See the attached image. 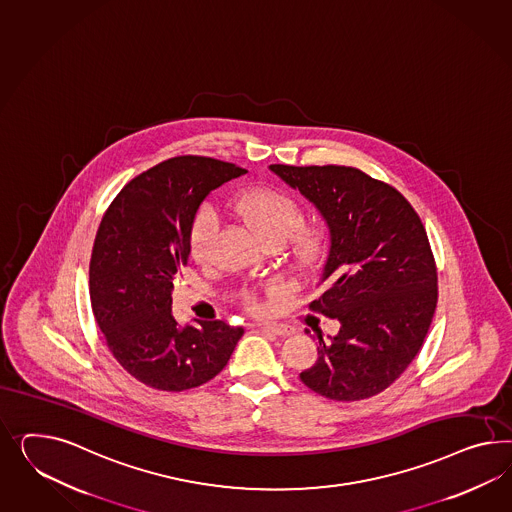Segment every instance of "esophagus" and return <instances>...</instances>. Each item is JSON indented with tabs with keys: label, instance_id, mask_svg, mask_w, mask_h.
I'll return each instance as SVG.
<instances>
[{
	"label": "esophagus",
	"instance_id": "esophagus-1",
	"mask_svg": "<svg viewBox=\"0 0 512 512\" xmlns=\"http://www.w3.org/2000/svg\"><path fill=\"white\" fill-rule=\"evenodd\" d=\"M262 329L265 333H271V335L277 336H290L295 333L293 327L284 325V323H262Z\"/></svg>",
	"mask_w": 512,
	"mask_h": 512
}]
</instances>
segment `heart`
<instances>
[{
    "label": "heart",
    "mask_w": 512,
    "mask_h": 512,
    "mask_svg": "<svg viewBox=\"0 0 512 512\" xmlns=\"http://www.w3.org/2000/svg\"><path fill=\"white\" fill-rule=\"evenodd\" d=\"M235 215L260 235L269 249L286 243L299 265L320 262L329 249V232L323 226H303L305 211L290 194L275 189H250L234 202ZM220 224L213 207H202L190 226V252L198 262L211 260L219 243ZM258 308L256 301H249Z\"/></svg>",
    "instance_id": "heart-1"
}]
</instances>
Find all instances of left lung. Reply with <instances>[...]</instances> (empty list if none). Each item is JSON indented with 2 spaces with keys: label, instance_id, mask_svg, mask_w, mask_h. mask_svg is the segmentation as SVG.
<instances>
[{
  "label": "left lung",
  "instance_id": "obj_1",
  "mask_svg": "<svg viewBox=\"0 0 512 512\" xmlns=\"http://www.w3.org/2000/svg\"><path fill=\"white\" fill-rule=\"evenodd\" d=\"M318 207L331 232L323 293L308 308L340 322L299 374L314 393L355 402L385 391L421 351L438 303L423 222L391 185L351 166L271 164Z\"/></svg>",
  "mask_w": 512,
  "mask_h": 512
}]
</instances>
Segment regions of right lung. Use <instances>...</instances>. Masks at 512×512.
<instances>
[{"mask_svg":"<svg viewBox=\"0 0 512 512\" xmlns=\"http://www.w3.org/2000/svg\"><path fill=\"white\" fill-rule=\"evenodd\" d=\"M247 174L232 162L183 155L134 177L106 209L89 262V297L108 350L132 378L187 391L228 365L243 327H179L172 290L190 254V226L211 190Z\"/></svg>","mask_w":512,"mask_h":512,"instance_id":"right-lung-1","label":"right lung"}]
</instances>
